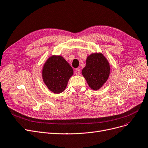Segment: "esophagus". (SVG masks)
Masks as SVG:
<instances>
[{
    "mask_svg": "<svg viewBox=\"0 0 148 148\" xmlns=\"http://www.w3.org/2000/svg\"><path fill=\"white\" fill-rule=\"evenodd\" d=\"M75 73L76 75H80V70L79 68L75 69Z\"/></svg>",
    "mask_w": 148,
    "mask_h": 148,
    "instance_id": "1",
    "label": "esophagus"
}]
</instances>
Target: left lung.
Instances as JSON below:
<instances>
[{"label":"left lung","mask_w":148,"mask_h":148,"mask_svg":"<svg viewBox=\"0 0 148 148\" xmlns=\"http://www.w3.org/2000/svg\"><path fill=\"white\" fill-rule=\"evenodd\" d=\"M110 66L105 57L101 53H94L86 59V66L82 74L92 89H99L108 80Z\"/></svg>","instance_id":"left-lung-1"}]
</instances>
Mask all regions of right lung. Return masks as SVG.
Here are the masks:
<instances>
[{
    "label": "right lung",
    "mask_w": 148,
    "mask_h": 148,
    "mask_svg": "<svg viewBox=\"0 0 148 148\" xmlns=\"http://www.w3.org/2000/svg\"><path fill=\"white\" fill-rule=\"evenodd\" d=\"M73 75V69L60 56H53L43 67L42 77L48 88L56 94L65 89L69 78Z\"/></svg>",
    "instance_id": "right-lung-1"
}]
</instances>
